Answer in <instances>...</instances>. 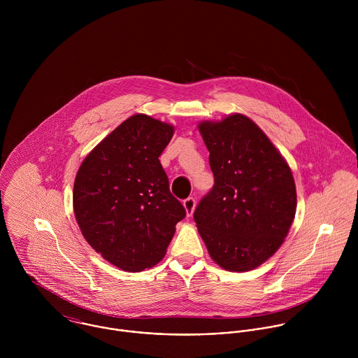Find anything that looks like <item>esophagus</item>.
I'll return each mask as SVG.
<instances>
[{"label": "esophagus", "mask_w": 358, "mask_h": 358, "mask_svg": "<svg viewBox=\"0 0 358 358\" xmlns=\"http://www.w3.org/2000/svg\"><path fill=\"white\" fill-rule=\"evenodd\" d=\"M183 205H185V209H186L187 216H192L193 212H194V208H196V199H194V197H187V199L183 201Z\"/></svg>", "instance_id": "esophagus-1"}]
</instances>
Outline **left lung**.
Instances as JSON below:
<instances>
[{
  "label": "left lung",
  "instance_id": "obj_1",
  "mask_svg": "<svg viewBox=\"0 0 358 358\" xmlns=\"http://www.w3.org/2000/svg\"><path fill=\"white\" fill-rule=\"evenodd\" d=\"M213 187L194 210L210 257L230 271L262 264L284 243L296 212L292 172L263 131L243 114L199 125Z\"/></svg>",
  "mask_w": 358,
  "mask_h": 358
}]
</instances>
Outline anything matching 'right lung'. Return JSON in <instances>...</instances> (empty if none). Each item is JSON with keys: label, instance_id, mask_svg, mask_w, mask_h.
<instances>
[{"label": "right lung", "instance_id": "1", "mask_svg": "<svg viewBox=\"0 0 358 358\" xmlns=\"http://www.w3.org/2000/svg\"><path fill=\"white\" fill-rule=\"evenodd\" d=\"M172 135L169 124L132 115L87 155L77 172L73 205L83 236L125 271L159 262L176 223L186 216L158 159Z\"/></svg>", "mask_w": 358, "mask_h": 358}]
</instances>
